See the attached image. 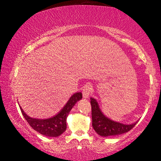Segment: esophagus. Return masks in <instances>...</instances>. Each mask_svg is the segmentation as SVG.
I'll list each match as a JSON object with an SVG mask.
<instances>
[{
  "instance_id": "esophagus-1",
  "label": "esophagus",
  "mask_w": 161,
  "mask_h": 161,
  "mask_svg": "<svg viewBox=\"0 0 161 161\" xmlns=\"http://www.w3.org/2000/svg\"><path fill=\"white\" fill-rule=\"evenodd\" d=\"M92 87L90 84H86L85 85L83 88L82 90V94H83V97L84 98H89V97L90 95V94L92 93Z\"/></svg>"
}]
</instances>
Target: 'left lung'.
I'll use <instances>...</instances> for the list:
<instances>
[{"label": "left lung", "instance_id": "left-lung-1", "mask_svg": "<svg viewBox=\"0 0 161 161\" xmlns=\"http://www.w3.org/2000/svg\"><path fill=\"white\" fill-rule=\"evenodd\" d=\"M92 126L97 133L101 136H115L125 133L133 129L136 123L132 125H124L114 122L103 115L99 108L97 101L91 98Z\"/></svg>", "mask_w": 161, "mask_h": 161}]
</instances>
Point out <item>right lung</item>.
<instances>
[{"mask_svg":"<svg viewBox=\"0 0 161 161\" xmlns=\"http://www.w3.org/2000/svg\"><path fill=\"white\" fill-rule=\"evenodd\" d=\"M82 98V93L77 92L72 95L68 101L64 108L56 116L46 119H33L26 115L23 109L20 110L25 120L34 130H36L42 135L49 137H57L60 136L67 129V118L72 107Z\"/></svg>","mask_w":161,"mask_h":161,"instance_id":"add662e5","label":"right lung"}]
</instances>
